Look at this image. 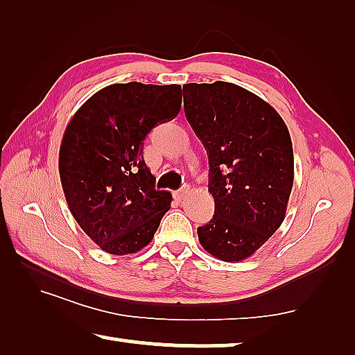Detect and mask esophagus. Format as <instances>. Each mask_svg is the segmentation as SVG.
<instances>
[{"mask_svg": "<svg viewBox=\"0 0 355 355\" xmlns=\"http://www.w3.org/2000/svg\"><path fill=\"white\" fill-rule=\"evenodd\" d=\"M173 195H174V198H176V200H182V198H184V195H185V189L174 190V191H173Z\"/></svg>", "mask_w": 355, "mask_h": 355, "instance_id": "esophagus-1", "label": "esophagus"}]
</instances>
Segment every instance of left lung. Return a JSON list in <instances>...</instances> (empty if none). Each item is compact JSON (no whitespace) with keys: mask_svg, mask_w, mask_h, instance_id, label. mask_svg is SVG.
<instances>
[{"mask_svg":"<svg viewBox=\"0 0 355 355\" xmlns=\"http://www.w3.org/2000/svg\"><path fill=\"white\" fill-rule=\"evenodd\" d=\"M184 112L209 159L211 222L198 228L202 248L242 261L280 228L294 181L288 127L269 103L228 81L189 83Z\"/></svg>","mask_w":355,"mask_h":355,"instance_id":"1","label":"left lung"}]
</instances>
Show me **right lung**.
<instances>
[{"label":"right lung","instance_id":"right-lung-1","mask_svg":"<svg viewBox=\"0 0 355 355\" xmlns=\"http://www.w3.org/2000/svg\"><path fill=\"white\" fill-rule=\"evenodd\" d=\"M179 85L116 83L89 97L64 132L60 176L80 228L110 254L137 253L170 211V191L155 189L143 141L181 110Z\"/></svg>","mask_w":355,"mask_h":355}]
</instances>
